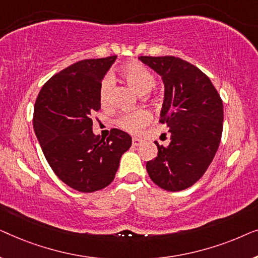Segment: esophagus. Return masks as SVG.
Wrapping results in <instances>:
<instances>
[{"label": "esophagus", "instance_id": "1", "mask_svg": "<svg viewBox=\"0 0 258 258\" xmlns=\"http://www.w3.org/2000/svg\"><path fill=\"white\" fill-rule=\"evenodd\" d=\"M141 143H142V141H141L140 139H137V137H134V139H133V146L134 147H139Z\"/></svg>", "mask_w": 258, "mask_h": 258}]
</instances>
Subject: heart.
I'll return each instance as SVG.
<instances>
[{"mask_svg":"<svg viewBox=\"0 0 258 258\" xmlns=\"http://www.w3.org/2000/svg\"><path fill=\"white\" fill-rule=\"evenodd\" d=\"M121 75L135 89L137 93L144 95L149 93L155 86V76L146 66L141 63H130L121 70ZM112 79L104 77L100 86V102L102 105H108L110 102ZM151 121V115L146 110L128 111L119 116L117 124L121 129L130 134H139Z\"/></svg>","mask_w":258,"mask_h":258,"instance_id":"b5f03b06","label":"heart"}]
</instances>
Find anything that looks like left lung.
<instances>
[{
	"label": "left lung",
	"mask_w": 258,
	"mask_h": 258,
	"mask_svg": "<svg viewBox=\"0 0 258 258\" xmlns=\"http://www.w3.org/2000/svg\"><path fill=\"white\" fill-rule=\"evenodd\" d=\"M164 84L160 121L170 133L168 147L147 162L151 181L168 191L191 186L207 171L221 142L223 103L209 77L174 56H140Z\"/></svg>",
	"instance_id": "8db88e82"
}]
</instances>
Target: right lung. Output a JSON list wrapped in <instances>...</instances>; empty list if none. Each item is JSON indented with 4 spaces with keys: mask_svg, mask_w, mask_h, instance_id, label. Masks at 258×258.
<instances>
[{
    "mask_svg": "<svg viewBox=\"0 0 258 258\" xmlns=\"http://www.w3.org/2000/svg\"><path fill=\"white\" fill-rule=\"evenodd\" d=\"M116 57L76 62L52 76L35 102L34 132L45 160L63 183L81 192L110 184L132 146V137L119 129L107 140L93 133L101 82Z\"/></svg>",
    "mask_w": 258,
    "mask_h": 258,
    "instance_id": "add662e5",
    "label": "right lung"
}]
</instances>
